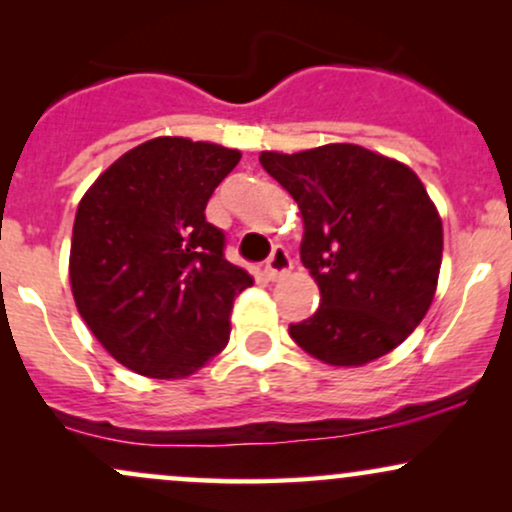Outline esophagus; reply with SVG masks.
<instances>
[{
    "mask_svg": "<svg viewBox=\"0 0 512 512\" xmlns=\"http://www.w3.org/2000/svg\"><path fill=\"white\" fill-rule=\"evenodd\" d=\"M291 267H293V260H291L289 250H286L284 245H276V248L272 250V255H269L267 264H264V274H267L269 279H279V276L291 272Z\"/></svg>",
    "mask_w": 512,
    "mask_h": 512,
    "instance_id": "esophagus-1",
    "label": "esophagus"
}]
</instances>
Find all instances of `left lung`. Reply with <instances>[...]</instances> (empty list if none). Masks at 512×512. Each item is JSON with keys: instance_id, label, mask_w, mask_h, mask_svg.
<instances>
[{"instance_id": "8db88e82", "label": "left lung", "mask_w": 512, "mask_h": 512, "mask_svg": "<svg viewBox=\"0 0 512 512\" xmlns=\"http://www.w3.org/2000/svg\"><path fill=\"white\" fill-rule=\"evenodd\" d=\"M262 168L298 202L301 262L320 308L291 339L330 366L390 354L424 320L438 286L443 223L404 163L356 144L301 154L262 151Z\"/></svg>"}]
</instances>
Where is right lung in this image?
<instances>
[{"instance_id":"right-lung-1","label":"right lung","mask_w":512,"mask_h":512,"mask_svg":"<svg viewBox=\"0 0 512 512\" xmlns=\"http://www.w3.org/2000/svg\"><path fill=\"white\" fill-rule=\"evenodd\" d=\"M240 151L156 137L120 156L79 202L69 255L76 308L139 375L185 378L221 354L252 276L223 257L209 197Z\"/></svg>"}]
</instances>
